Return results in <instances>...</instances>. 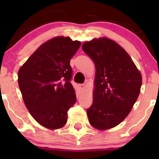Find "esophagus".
<instances>
[{
  "label": "esophagus",
  "mask_w": 159,
  "mask_h": 159,
  "mask_svg": "<svg viewBox=\"0 0 159 159\" xmlns=\"http://www.w3.org/2000/svg\"><path fill=\"white\" fill-rule=\"evenodd\" d=\"M78 86H79L80 89H81V90H84V87H85L84 84H79V85H78Z\"/></svg>",
  "instance_id": "obj_1"
}]
</instances>
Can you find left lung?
I'll return each instance as SVG.
<instances>
[{
	"instance_id": "1",
	"label": "left lung",
	"mask_w": 159,
	"mask_h": 159,
	"mask_svg": "<svg viewBox=\"0 0 159 159\" xmlns=\"http://www.w3.org/2000/svg\"><path fill=\"white\" fill-rule=\"evenodd\" d=\"M82 50L96 68L89 121L97 129H111L131 111L140 93L142 75L129 54L112 40L94 38L84 43Z\"/></svg>"
}]
</instances>
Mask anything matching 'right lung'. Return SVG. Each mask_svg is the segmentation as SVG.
Wrapping results in <instances>:
<instances>
[{
    "mask_svg": "<svg viewBox=\"0 0 159 159\" xmlns=\"http://www.w3.org/2000/svg\"><path fill=\"white\" fill-rule=\"evenodd\" d=\"M81 42L56 37L41 44L18 70V85L30 115L44 127L57 129L76 102L70 61Z\"/></svg>",
    "mask_w": 159,
    "mask_h": 159,
    "instance_id": "obj_1",
    "label": "right lung"
}]
</instances>
